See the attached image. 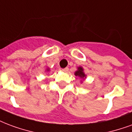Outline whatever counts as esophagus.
<instances>
[{
	"label": "esophagus",
	"mask_w": 132,
	"mask_h": 132,
	"mask_svg": "<svg viewBox=\"0 0 132 132\" xmlns=\"http://www.w3.org/2000/svg\"><path fill=\"white\" fill-rule=\"evenodd\" d=\"M68 71H69V68H67V67L63 69V71H64V72H67Z\"/></svg>",
	"instance_id": "34e87169"
}]
</instances>
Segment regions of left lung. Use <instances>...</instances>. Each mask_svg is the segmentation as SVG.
<instances>
[{
	"label": "left lung",
	"instance_id": "obj_1",
	"mask_svg": "<svg viewBox=\"0 0 132 132\" xmlns=\"http://www.w3.org/2000/svg\"><path fill=\"white\" fill-rule=\"evenodd\" d=\"M75 76H78L80 77V78L85 79L86 78V75L85 74L83 71V69L82 68V67H78V70L75 72Z\"/></svg>",
	"mask_w": 132,
	"mask_h": 132
}]
</instances>
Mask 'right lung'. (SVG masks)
Wrapping results in <instances>:
<instances>
[{
    "label": "right lung",
    "mask_w": 132,
    "mask_h": 132,
    "mask_svg": "<svg viewBox=\"0 0 132 132\" xmlns=\"http://www.w3.org/2000/svg\"><path fill=\"white\" fill-rule=\"evenodd\" d=\"M47 71H50V69H47Z\"/></svg>",
    "instance_id": "right-lung-1"
}]
</instances>
